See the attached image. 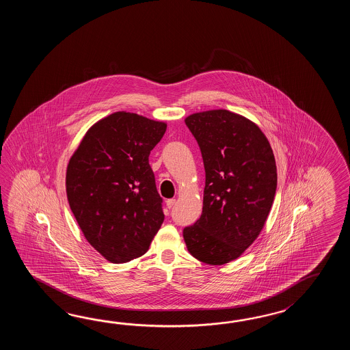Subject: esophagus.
Wrapping results in <instances>:
<instances>
[{
  "mask_svg": "<svg viewBox=\"0 0 350 350\" xmlns=\"http://www.w3.org/2000/svg\"><path fill=\"white\" fill-rule=\"evenodd\" d=\"M175 199H169V200H166V206L167 208H172L174 205H175Z\"/></svg>",
  "mask_w": 350,
  "mask_h": 350,
  "instance_id": "obj_1",
  "label": "esophagus"
}]
</instances>
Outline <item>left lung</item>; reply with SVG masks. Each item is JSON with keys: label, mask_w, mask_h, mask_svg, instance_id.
<instances>
[{"label": "left lung", "mask_w": 350, "mask_h": 350, "mask_svg": "<svg viewBox=\"0 0 350 350\" xmlns=\"http://www.w3.org/2000/svg\"><path fill=\"white\" fill-rule=\"evenodd\" d=\"M205 167L200 219L183 235L189 253L208 265L239 258L258 238L275 198V157L253 121L228 110L185 119Z\"/></svg>", "instance_id": "obj_1"}]
</instances>
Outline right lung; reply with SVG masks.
<instances>
[{
	"label": "right lung",
	"mask_w": 350,
	"mask_h": 350,
	"mask_svg": "<svg viewBox=\"0 0 350 350\" xmlns=\"http://www.w3.org/2000/svg\"><path fill=\"white\" fill-rule=\"evenodd\" d=\"M165 131V122L113 112L90 127L67 165V200L76 221L115 264L146 253L164 221L149 155Z\"/></svg>",
	"instance_id": "add662e5"
}]
</instances>
